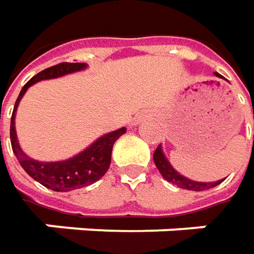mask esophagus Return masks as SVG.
Segmentation results:
<instances>
[{"instance_id":"esophagus-1","label":"esophagus","mask_w":254,"mask_h":254,"mask_svg":"<svg viewBox=\"0 0 254 254\" xmlns=\"http://www.w3.org/2000/svg\"><path fill=\"white\" fill-rule=\"evenodd\" d=\"M142 119H143V117H142L140 114H139V115H136L135 118L132 119V125H137L139 122H142Z\"/></svg>"}]
</instances>
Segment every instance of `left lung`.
I'll return each mask as SVG.
<instances>
[{
  "mask_svg": "<svg viewBox=\"0 0 254 254\" xmlns=\"http://www.w3.org/2000/svg\"><path fill=\"white\" fill-rule=\"evenodd\" d=\"M218 77H221V74L215 73ZM153 160L156 167L159 169L160 174L163 176V179H166L171 184H176L177 187L184 188V190H191V191H204V190H209V188L216 187L218 184H221L223 180H218L214 183H201V181H194V180H190L184 176H181L179 171L174 170V167L171 166L170 162L167 160V157L163 153L162 146L159 144L157 149L154 150L153 153Z\"/></svg>",
  "mask_w": 254,
  "mask_h": 254,
  "instance_id": "1",
  "label": "left lung"
}]
</instances>
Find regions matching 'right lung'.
<instances>
[{
    "instance_id": "obj_1",
    "label": "right lung",
    "mask_w": 254,
    "mask_h": 254,
    "mask_svg": "<svg viewBox=\"0 0 254 254\" xmlns=\"http://www.w3.org/2000/svg\"><path fill=\"white\" fill-rule=\"evenodd\" d=\"M85 67H87L85 63H60L38 73L22 87V90L18 95V100L15 102L12 117H11V130H9L11 146L19 164L32 179L36 180L42 186L50 188L53 191H59V192H67L71 190L87 187L92 183H95L97 180H100L110 169L111 153H112L114 143L118 140L119 136H122L127 132V127H121L107 135L101 136L81 153L75 154L74 157H70L67 160L38 162L25 153L18 143L16 130H15V114L19 105V101L22 100L23 94L31 85L42 80L57 78L62 75L80 71Z\"/></svg>"
}]
</instances>
